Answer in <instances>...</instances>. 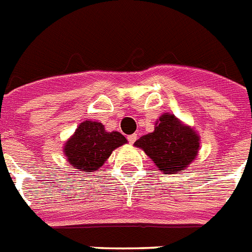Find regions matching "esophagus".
I'll list each match as a JSON object with an SVG mask.
<instances>
[{"instance_id": "esophagus-1", "label": "esophagus", "mask_w": 252, "mask_h": 252, "mask_svg": "<svg viewBox=\"0 0 252 252\" xmlns=\"http://www.w3.org/2000/svg\"><path fill=\"white\" fill-rule=\"evenodd\" d=\"M128 141H129V143H130V144L134 143V142L137 141V134H130V135H128Z\"/></svg>"}]
</instances>
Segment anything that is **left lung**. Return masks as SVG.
I'll return each mask as SVG.
<instances>
[{
	"instance_id": "8db88e82",
	"label": "left lung",
	"mask_w": 252,
	"mask_h": 252,
	"mask_svg": "<svg viewBox=\"0 0 252 252\" xmlns=\"http://www.w3.org/2000/svg\"><path fill=\"white\" fill-rule=\"evenodd\" d=\"M134 146L143 150L159 171L172 175L185 170L196 158L200 137L174 114L163 113L157 119L155 130L142 135Z\"/></svg>"
}]
</instances>
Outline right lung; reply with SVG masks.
Returning a JSON list of instances; mask_svg holds the SVG:
<instances>
[{
  "mask_svg": "<svg viewBox=\"0 0 252 252\" xmlns=\"http://www.w3.org/2000/svg\"><path fill=\"white\" fill-rule=\"evenodd\" d=\"M126 143L119 132H106L100 122L85 120L63 146L67 162L82 172L99 171L115 148Z\"/></svg>",
  "mask_w": 252,
  "mask_h": 252,
  "instance_id": "1",
  "label": "right lung"
}]
</instances>
